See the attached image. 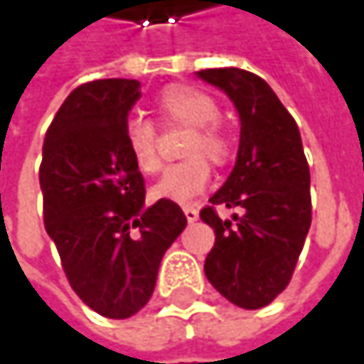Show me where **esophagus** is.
Segmentation results:
<instances>
[{
    "label": "esophagus",
    "instance_id": "1",
    "mask_svg": "<svg viewBox=\"0 0 364 364\" xmlns=\"http://www.w3.org/2000/svg\"><path fill=\"white\" fill-rule=\"evenodd\" d=\"M183 213H185V217H187L189 223L198 221V208L196 206H183Z\"/></svg>",
    "mask_w": 364,
    "mask_h": 364
}]
</instances>
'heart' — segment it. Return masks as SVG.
Listing matches in <instances>:
<instances>
[{
  "label": "heart",
  "mask_w": 364,
  "mask_h": 364,
  "mask_svg": "<svg viewBox=\"0 0 364 364\" xmlns=\"http://www.w3.org/2000/svg\"><path fill=\"white\" fill-rule=\"evenodd\" d=\"M158 113L168 126H185L189 134L183 145L185 160L168 166L162 179L151 187V196L158 200L189 202L193 200L210 179L209 158L215 166H223L232 156V139L228 130L217 122L219 105L217 101L193 86H171L158 99ZM126 151L143 175H156L162 168V158L158 149L156 128L141 119L132 117L124 130Z\"/></svg>",
  "instance_id": "1"
}]
</instances>
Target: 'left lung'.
<instances>
[{"instance_id": "1", "label": "left lung", "mask_w": 364, "mask_h": 364, "mask_svg": "<svg viewBox=\"0 0 364 364\" xmlns=\"http://www.w3.org/2000/svg\"><path fill=\"white\" fill-rule=\"evenodd\" d=\"M198 75L234 101L242 124L236 166L200 210L215 230L204 274L228 301L257 310L293 278L312 223L310 166L293 115L265 80L236 67L202 69ZM217 205L243 213L223 222Z\"/></svg>"}]
</instances>
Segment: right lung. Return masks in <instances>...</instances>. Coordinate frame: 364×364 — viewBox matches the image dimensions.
<instances>
[{
    "label": "right lung",
    "instance_id": "add662e5",
    "mask_svg": "<svg viewBox=\"0 0 364 364\" xmlns=\"http://www.w3.org/2000/svg\"><path fill=\"white\" fill-rule=\"evenodd\" d=\"M136 80L77 86L56 111L39 166L43 225L71 289L97 314L128 318L151 297L160 261L187 225L181 206L145 208V181L126 151Z\"/></svg>",
    "mask_w": 364,
    "mask_h": 364
}]
</instances>
